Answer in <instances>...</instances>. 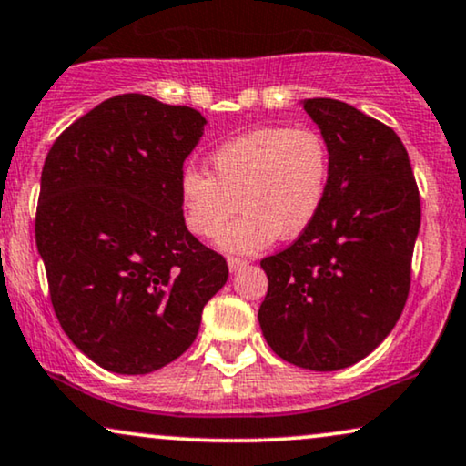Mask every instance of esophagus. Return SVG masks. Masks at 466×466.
Masks as SVG:
<instances>
[{
    "label": "esophagus",
    "instance_id": "esophagus-1",
    "mask_svg": "<svg viewBox=\"0 0 466 466\" xmlns=\"http://www.w3.org/2000/svg\"><path fill=\"white\" fill-rule=\"evenodd\" d=\"M228 267H229V270H238V268L247 267V260H243V258H237V256H229Z\"/></svg>",
    "mask_w": 466,
    "mask_h": 466
}]
</instances>
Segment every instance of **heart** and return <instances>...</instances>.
I'll use <instances>...</instances> for the list:
<instances>
[{
  "instance_id": "1",
  "label": "heart",
  "mask_w": 466,
  "mask_h": 466,
  "mask_svg": "<svg viewBox=\"0 0 466 466\" xmlns=\"http://www.w3.org/2000/svg\"><path fill=\"white\" fill-rule=\"evenodd\" d=\"M331 155L314 128L264 127L226 141L210 155V174L196 167L180 176L185 226L199 238L221 234L223 249L251 253L294 240L314 226L327 199Z\"/></svg>"
}]
</instances>
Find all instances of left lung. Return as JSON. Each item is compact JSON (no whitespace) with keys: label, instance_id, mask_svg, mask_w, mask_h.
Segmentation results:
<instances>
[{"label":"left lung","instance_id":"obj_1","mask_svg":"<svg viewBox=\"0 0 466 466\" xmlns=\"http://www.w3.org/2000/svg\"><path fill=\"white\" fill-rule=\"evenodd\" d=\"M303 109L329 146V191L314 226L260 262L268 292L258 320L284 361L333 372L368 357L396 327L421 202L393 128L333 98H308Z\"/></svg>","mask_w":466,"mask_h":466}]
</instances>
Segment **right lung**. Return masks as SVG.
I'll list each match as a JSON object with an SVG mask.
<instances>
[{"label":"right lung","instance_id":"add662e5","mask_svg":"<svg viewBox=\"0 0 466 466\" xmlns=\"http://www.w3.org/2000/svg\"><path fill=\"white\" fill-rule=\"evenodd\" d=\"M204 116L146 94L96 105L53 141L40 176L36 245L57 320L94 363L148 374L196 339L228 281L180 206L182 163Z\"/></svg>","mask_w":466,"mask_h":466}]
</instances>
